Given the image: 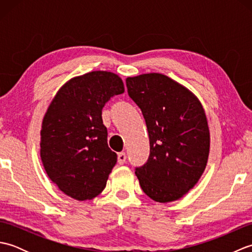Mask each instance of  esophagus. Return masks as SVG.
Listing matches in <instances>:
<instances>
[{"label":"esophagus","instance_id":"esophagus-1","mask_svg":"<svg viewBox=\"0 0 252 252\" xmlns=\"http://www.w3.org/2000/svg\"><path fill=\"white\" fill-rule=\"evenodd\" d=\"M126 154L125 152H121L118 154V162H119V164L126 163Z\"/></svg>","mask_w":252,"mask_h":252}]
</instances>
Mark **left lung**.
I'll return each instance as SVG.
<instances>
[{
  "mask_svg": "<svg viewBox=\"0 0 252 252\" xmlns=\"http://www.w3.org/2000/svg\"><path fill=\"white\" fill-rule=\"evenodd\" d=\"M126 83L149 136V157L135 168L142 189L158 202L180 199L199 180L209 156L210 134L200 101L164 74H141Z\"/></svg>",
  "mask_w": 252,
  "mask_h": 252,
  "instance_id": "left-lung-1",
  "label": "left lung"
}]
</instances>
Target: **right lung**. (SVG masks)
Segmentation results:
<instances>
[{
	"label": "right lung",
	"mask_w": 252,
	"mask_h": 252,
	"mask_svg": "<svg viewBox=\"0 0 252 252\" xmlns=\"http://www.w3.org/2000/svg\"><path fill=\"white\" fill-rule=\"evenodd\" d=\"M123 92L117 74L92 71L68 81L46 111L41 130L42 162L53 183L74 199L97 196L115 167L117 154L107 144L101 109Z\"/></svg>",
	"instance_id": "add662e5"
}]
</instances>
